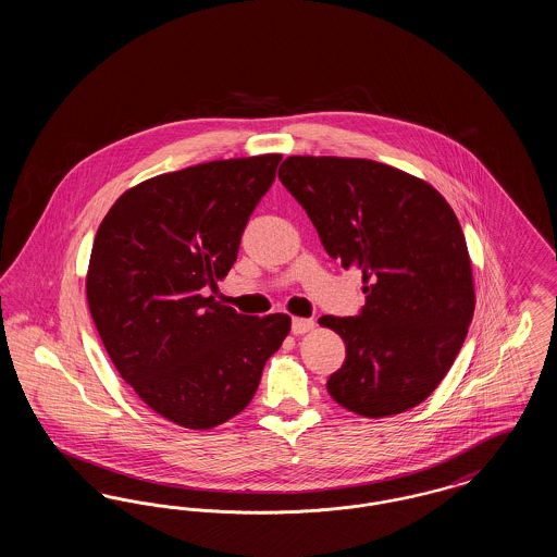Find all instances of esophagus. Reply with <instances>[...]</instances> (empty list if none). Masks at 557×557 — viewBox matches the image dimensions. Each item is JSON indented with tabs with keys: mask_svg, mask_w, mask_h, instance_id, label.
Segmentation results:
<instances>
[{
	"mask_svg": "<svg viewBox=\"0 0 557 557\" xmlns=\"http://www.w3.org/2000/svg\"><path fill=\"white\" fill-rule=\"evenodd\" d=\"M315 327V321L313 319L294 318L292 319V334L300 336V334H307Z\"/></svg>",
	"mask_w": 557,
	"mask_h": 557,
	"instance_id": "esophagus-1",
	"label": "esophagus"
}]
</instances>
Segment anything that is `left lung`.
<instances>
[{
  "label": "left lung",
  "mask_w": 557,
  "mask_h": 557,
  "mask_svg": "<svg viewBox=\"0 0 557 557\" xmlns=\"http://www.w3.org/2000/svg\"><path fill=\"white\" fill-rule=\"evenodd\" d=\"M280 182L325 252L366 282L359 315L319 319L346 345L327 393L363 418L420 405L447 375L474 315L472 263L455 212L430 184L375 160L288 157Z\"/></svg>",
  "instance_id": "1"
}]
</instances>
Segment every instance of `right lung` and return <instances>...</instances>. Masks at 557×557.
Instances as JSON below:
<instances>
[{
    "label": "right lung",
    "mask_w": 557,
    "mask_h": 557,
    "mask_svg": "<svg viewBox=\"0 0 557 557\" xmlns=\"http://www.w3.org/2000/svg\"><path fill=\"white\" fill-rule=\"evenodd\" d=\"M282 154L212 160L127 189L94 239L87 302L121 377L173 424L209 430L252 400L290 318L205 296L238 259Z\"/></svg>",
    "instance_id": "1"
}]
</instances>
